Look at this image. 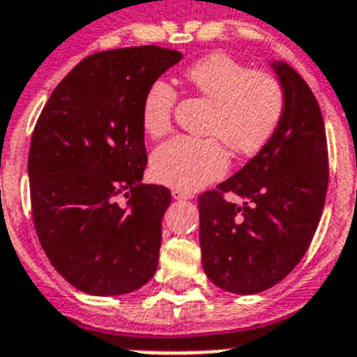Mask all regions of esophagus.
Returning a JSON list of instances; mask_svg holds the SVG:
<instances>
[{
  "mask_svg": "<svg viewBox=\"0 0 357 357\" xmlns=\"http://www.w3.org/2000/svg\"><path fill=\"white\" fill-rule=\"evenodd\" d=\"M172 198L174 199H190V198H192V194L185 192V190H179V188H174Z\"/></svg>",
  "mask_w": 357,
  "mask_h": 357,
  "instance_id": "34e87169",
  "label": "esophagus"
}]
</instances>
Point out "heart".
Instances as JSON below:
<instances>
[{
  "label": "heart",
  "instance_id": "obj_1",
  "mask_svg": "<svg viewBox=\"0 0 357 357\" xmlns=\"http://www.w3.org/2000/svg\"><path fill=\"white\" fill-rule=\"evenodd\" d=\"M185 78L196 93L213 104L205 124V133L213 137L170 139L153 150L150 169L159 183L192 192L227 170V153L219 138L240 155H253L273 139L286 109V95L275 75L251 71L224 53L208 54L188 66ZM176 98V89L163 78L146 88L139 109L146 135L161 137L169 132Z\"/></svg>",
  "mask_w": 357,
  "mask_h": 357
}]
</instances>
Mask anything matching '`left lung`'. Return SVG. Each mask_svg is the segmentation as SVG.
Masks as SVG:
<instances>
[{
	"mask_svg": "<svg viewBox=\"0 0 357 357\" xmlns=\"http://www.w3.org/2000/svg\"><path fill=\"white\" fill-rule=\"evenodd\" d=\"M286 109L273 139L244 169L198 198L202 262L211 282L238 295L279 284L310 248L328 188L317 98L286 62H273ZM233 193L243 199H225Z\"/></svg>",
	"mask_w": 357,
	"mask_h": 357,
	"instance_id": "1",
	"label": "left lung"
}]
</instances>
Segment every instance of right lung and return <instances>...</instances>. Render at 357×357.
<instances>
[{
  "instance_id": "add662e5",
  "label": "right lung",
  "mask_w": 357,
  "mask_h": 357,
  "mask_svg": "<svg viewBox=\"0 0 357 357\" xmlns=\"http://www.w3.org/2000/svg\"><path fill=\"white\" fill-rule=\"evenodd\" d=\"M181 56L158 45L91 54L38 117L29 150L34 229L53 268L84 294H130L158 269L172 194L141 183L139 109L146 88Z\"/></svg>"
}]
</instances>
